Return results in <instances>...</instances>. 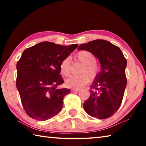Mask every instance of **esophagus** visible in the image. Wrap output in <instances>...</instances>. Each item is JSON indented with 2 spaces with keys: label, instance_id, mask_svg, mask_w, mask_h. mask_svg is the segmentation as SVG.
<instances>
[{
  "label": "esophagus",
  "instance_id": "1",
  "mask_svg": "<svg viewBox=\"0 0 146 146\" xmlns=\"http://www.w3.org/2000/svg\"><path fill=\"white\" fill-rule=\"evenodd\" d=\"M71 91H72V92H78V91H79V90L78 89H72Z\"/></svg>",
  "mask_w": 146,
  "mask_h": 146
}]
</instances>
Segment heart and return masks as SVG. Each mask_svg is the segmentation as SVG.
Segmentation results:
<instances>
[{
    "mask_svg": "<svg viewBox=\"0 0 146 146\" xmlns=\"http://www.w3.org/2000/svg\"><path fill=\"white\" fill-rule=\"evenodd\" d=\"M76 58L82 62L84 66L80 72L83 73L78 75H73L66 79L65 85L67 88L78 89L81 88L90 82V77L95 78L100 71V66L96 62L95 55L89 51L82 50L76 54ZM60 71L62 75L68 76L71 73V58H64L60 64ZM88 73L90 75L89 76Z\"/></svg>",
    "mask_w": 146,
    "mask_h": 146,
    "instance_id": "heart-1",
    "label": "heart"
}]
</instances>
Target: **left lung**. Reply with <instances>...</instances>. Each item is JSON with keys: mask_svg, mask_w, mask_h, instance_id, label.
Returning <instances> with one entry per match:
<instances>
[{"mask_svg": "<svg viewBox=\"0 0 146 146\" xmlns=\"http://www.w3.org/2000/svg\"><path fill=\"white\" fill-rule=\"evenodd\" d=\"M78 49L93 53L101 65V71L91 86L90 97L84 103L86 112L98 119L111 117L122 104L127 85L126 59L118 46L101 39L80 44Z\"/></svg>", "mask_w": 146, "mask_h": 146, "instance_id": "8db88e82", "label": "left lung"}]
</instances>
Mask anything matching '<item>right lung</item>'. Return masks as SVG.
<instances>
[{
  "label": "right lung",
  "instance_id": "add662e5",
  "mask_svg": "<svg viewBox=\"0 0 146 146\" xmlns=\"http://www.w3.org/2000/svg\"><path fill=\"white\" fill-rule=\"evenodd\" d=\"M78 46L42 42L22 54L17 64L16 85L24 110L31 118L44 121L60 111L64 97L70 90L57 88L64 83L60 64Z\"/></svg>",
  "mask_w": 146,
  "mask_h": 146
}]
</instances>
